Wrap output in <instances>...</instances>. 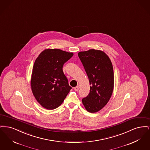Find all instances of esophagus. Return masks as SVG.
I'll list each match as a JSON object with an SVG mask.
<instances>
[{"label": "esophagus", "mask_w": 150, "mask_h": 150, "mask_svg": "<svg viewBox=\"0 0 150 150\" xmlns=\"http://www.w3.org/2000/svg\"><path fill=\"white\" fill-rule=\"evenodd\" d=\"M79 88H80V86H75V87L74 88V89L75 91H78L79 89Z\"/></svg>", "instance_id": "1"}]
</instances>
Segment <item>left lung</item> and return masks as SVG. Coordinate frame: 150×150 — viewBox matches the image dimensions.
I'll list each match as a JSON object with an SVG mask.
<instances>
[{"mask_svg": "<svg viewBox=\"0 0 150 150\" xmlns=\"http://www.w3.org/2000/svg\"><path fill=\"white\" fill-rule=\"evenodd\" d=\"M78 56L89 79L90 92L82 100L86 110L94 113L107 105L114 90V75L109 57L100 50L79 52Z\"/></svg>", "mask_w": 150, "mask_h": 150, "instance_id": "8db88e82", "label": "left lung"}]
</instances>
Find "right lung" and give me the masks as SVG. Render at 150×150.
Returning <instances> with one entry per match:
<instances>
[{"label":"right lung","instance_id":"add662e5","mask_svg":"<svg viewBox=\"0 0 150 150\" xmlns=\"http://www.w3.org/2000/svg\"><path fill=\"white\" fill-rule=\"evenodd\" d=\"M74 54L59 49H46L36 58L33 68L31 88L42 107L53 110L64 102L71 87L62 70Z\"/></svg>","mask_w":150,"mask_h":150}]
</instances>
